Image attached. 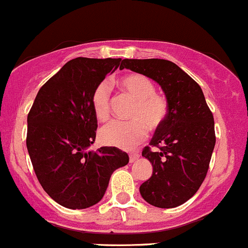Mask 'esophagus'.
I'll return each instance as SVG.
<instances>
[{"label": "esophagus", "instance_id": "esophagus-1", "mask_svg": "<svg viewBox=\"0 0 248 248\" xmlns=\"http://www.w3.org/2000/svg\"><path fill=\"white\" fill-rule=\"evenodd\" d=\"M138 158H139V154H131V155H129V162H131V163L136 162Z\"/></svg>", "mask_w": 248, "mask_h": 248}]
</instances>
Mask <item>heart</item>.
Wrapping results in <instances>:
<instances>
[{"label": "heart", "instance_id": "b5f03b06", "mask_svg": "<svg viewBox=\"0 0 248 248\" xmlns=\"http://www.w3.org/2000/svg\"><path fill=\"white\" fill-rule=\"evenodd\" d=\"M122 91L136 101L129 112L132 121H114L99 132L104 144L132 150L147 136V129L156 131L166 121L169 111L168 99L156 92V86L150 78L142 74H129L117 81ZM91 107L99 121H108L111 115L110 89L107 82H99L91 94Z\"/></svg>", "mask_w": 248, "mask_h": 248}]
</instances>
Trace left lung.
<instances>
[{
	"label": "left lung",
	"mask_w": 248,
	"mask_h": 248,
	"mask_svg": "<svg viewBox=\"0 0 248 248\" xmlns=\"http://www.w3.org/2000/svg\"><path fill=\"white\" fill-rule=\"evenodd\" d=\"M124 68L154 79L168 99L166 121L142 149L154 171L140 186V194L154 206L176 207L192 198L206 177L216 142L214 115L201 86L174 62L124 59L120 64Z\"/></svg>",
	"instance_id": "left-lung-1"
}]
</instances>
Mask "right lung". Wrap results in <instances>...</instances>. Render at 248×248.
Returning a JSON list of instances; mask_svg holds the SVG:
<instances>
[{
  "mask_svg": "<svg viewBox=\"0 0 248 248\" xmlns=\"http://www.w3.org/2000/svg\"><path fill=\"white\" fill-rule=\"evenodd\" d=\"M120 62L71 60L41 87L27 115L26 146L37 179L55 202L68 209L97 204L114 170L129 162L128 155L116 147L87 150L98 127L92 91Z\"/></svg>",
  "mask_w": 248,
  "mask_h": 248,
  "instance_id": "add662e5",
  "label": "right lung"
}]
</instances>
